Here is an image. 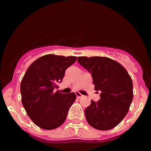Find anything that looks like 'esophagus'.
I'll use <instances>...</instances> for the list:
<instances>
[{
	"label": "esophagus",
	"mask_w": 151,
	"mask_h": 151,
	"mask_svg": "<svg viewBox=\"0 0 151 151\" xmlns=\"http://www.w3.org/2000/svg\"><path fill=\"white\" fill-rule=\"evenodd\" d=\"M75 94H76V96H77V98H81V97H83V95H82L81 93H79V92H76Z\"/></svg>",
	"instance_id": "34e87169"
}]
</instances>
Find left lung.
<instances>
[{
  "label": "left lung",
  "mask_w": 151,
  "mask_h": 151,
  "mask_svg": "<svg viewBox=\"0 0 151 151\" xmlns=\"http://www.w3.org/2000/svg\"><path fill=\"white\" fill-rule=\"evenodd\" d=\"M77 61L91 73L100 99L84 110L89 125L100 130L117 126L128 112L133 98L132 82L120 63L105 57H79Z\"/></svg>",
  "instance_id": "obj_1"
}]
</instances>
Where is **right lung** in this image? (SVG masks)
Wrapping results in <instances>:
<instances>
[{"instance_id": "right-lung-1", "label": "right lung", "mask_w": 151, "mask_h": 151, "mask_svg": "<svg viewBox=\"0 0 151 151\" xmlns=\"http://www.w3.org/2000/svg\"><path fill=\"white\" fill-rule=\"evenodd\" d=\"M77 57L46 54L34 61L21 82V101L26 113L35 125L44 130L61 126L76 100L74 92H55L66 69Z\"/></svg>"}]
</instances>
